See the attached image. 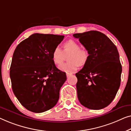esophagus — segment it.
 <instances>
[{
  "label": "esophagus",
  "instance_id": "1",
  "mask_svg": "<svg viewBox=\"0 0 131 131\" xmlns=\"http://www.w3.org/2000/svg\"><path fill=\"white\" fill-rule=\"evenodd\" d=\"M72 75V73H66V77H69V76H71Z\"/></svg>",
  "mask_w": 131,
  "mask_h": 131
}]
</instances>
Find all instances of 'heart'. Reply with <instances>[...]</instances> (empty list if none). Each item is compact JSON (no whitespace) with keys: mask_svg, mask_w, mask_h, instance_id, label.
Listing matches in <instances>:
<instances>
[{"mask_svg":"<svg viewBox=\"0 0 131 131\" xmlns=\"http://www.w3.org/2000/svg\"><path fill=\"white\" fill-rule=\"evenodd\" d=\"M66 56H68L69 62L61 65ZM88 56V51L85 49L80 48V45L73 40H68L64 43L63 50L59 47H55L51 54L53 63L56 65L61 64L59 66V69L68 73L76 71L79 65H84L87 61Z\"/></svg>","mask_w":131,"mask_h":131,"instance_id":"1","label":"heart"}]
</instances>
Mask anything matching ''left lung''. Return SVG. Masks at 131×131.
I'll list each match as a JSON object with an SVG mask.
<instances>
[{
  "instance_id": "obj_1",
  "label": "left lung",
  "mask_w": 131,
  "mask_h": 131,
  "mask_svg": "<svg viewBox=\"0 0 131 131\" xmlns=\"http://www.w3.org/2000/svg\"><path fill=\"white\" fill-rule=\"evenodd\" d=\"M73 36L79 38L89 54L83 68L75 74L78 100L90 109H102L113 100L120 86L122 65L117 47L97 31Z\"/></svg>"
}]
</instances>
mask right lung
I'll use <instances>...</instances> for the list:
<instances>
[{"label":"right lung","instance_id":"obj_1","mask_svg":"<svg viewBox=\"0 0 131 131\" xmlns=\"http://www.w3.org/2000/svg\"><path fill=\"white\" fill-rule=\"evenodd\" d=\"M64 37L35 33L15 50L10 68L12 90L29 111L42 113L58 102L66 75L56 67L51 54Z\"/></svg>","mask_w":131,"mask_h":131}]
</instances>
